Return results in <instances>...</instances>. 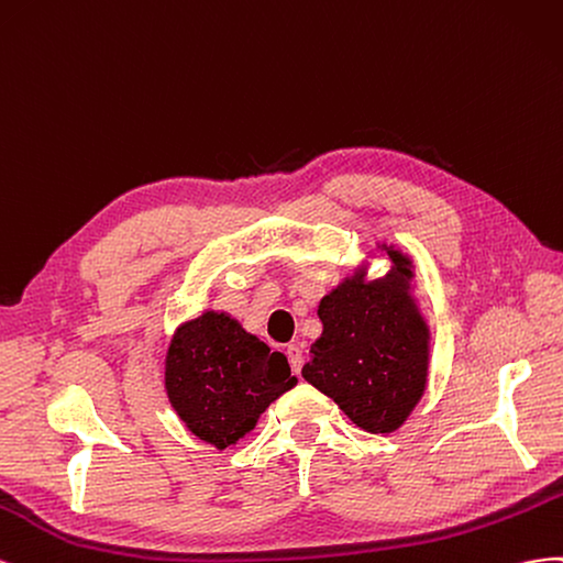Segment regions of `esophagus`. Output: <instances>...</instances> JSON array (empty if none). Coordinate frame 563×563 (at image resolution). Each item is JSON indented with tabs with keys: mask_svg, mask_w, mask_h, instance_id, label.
Segmentation results:
<instances>
[{
	"mask_svg": "<svg viewBox=\"0 0 563 563\" xmlns=\"http://www.w3.org/2000/svg\"><path fill=\"white\" fill-rule=\"evenodd\" d=\"M285 353H287V361H290L292 373H295V375H299L301 365H303V353H301V349H299L297 344H287Z\"/></svg>",
	"mask_w": 563,
	"mask_h": 563,
	"instance_id": "1",
	"label": "esophagus"
}]
</instances>
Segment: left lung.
<instances>
[{"mask_svg":"<svg viewBox=\"0 0 563 563\" xmlns=\"http://www.w3.org/2000/svg\"><path fill=\"white\" fill-rule=\"evenodd\" d=\"M377 250L391 260L382 278H367L365 266L353 268L320 299L323 332L301 377L356 427L391 433L406 424L427 389L431 332L412 297V260L387 243Z\"/></svg>","mask_w":563,"mask_h":563,"instance_id":"left-lung-1","label":"left lung"}]
</instances>
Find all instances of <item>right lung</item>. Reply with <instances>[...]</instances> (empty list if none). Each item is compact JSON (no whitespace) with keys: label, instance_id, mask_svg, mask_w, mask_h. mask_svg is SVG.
I'll return each mask as SVG.
<instances>
[{"label":"right lung","instance_id":"obj_1","mask_svg":"<svg viewBox=\"0 0 563 563\" xmlns=\"http://www.w3.org/2000/svg\"><path fill=\"white\" fill-rule=\"evenodd\" d=\"M297 377L227 311L207 309L174 330L165 356V391L174 412L200 441L227 451Z\"/></svg>","mask_w":563,"mask_h":563}]
</instances>
